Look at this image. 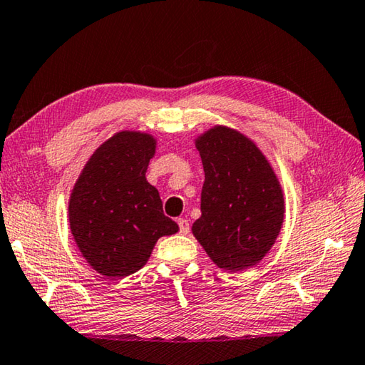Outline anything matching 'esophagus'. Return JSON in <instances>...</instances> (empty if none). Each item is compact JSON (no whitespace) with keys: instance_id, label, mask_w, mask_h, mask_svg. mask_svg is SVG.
<instances>
[{"instance_id":"esophagus-1","label":"esophagus","mask_w":365,"mask_h":365,"mask_svg":"<svg viewBox=\"0 0 365 365\" xmlns=\"http://www.w3.org/2000/svg\"><path fill=\"white\" fill-rule=\"evenodd\" d=\"M178 226H179V232H181V234H187L189 229H190L189 221L184 220V218H179L178 220Z\"/></svg>"}]
</instances>
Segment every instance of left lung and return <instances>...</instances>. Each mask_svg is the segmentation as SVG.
Segmentation results:
<instances>
[{"label": "left lung", "mask_w": 365, "mask_h": 365, "mask_svg": "<svg viewBox=\"0 0 365 365\" xmlns=\"http://www.w3.org/2000/svg\"><path fill=\"white\" fill-rule=\"evenodd\" d=\"M197 149L205 182L192 232L221 269H247L269 252L282 227L277 178L258 147L229 128L210 130Z\"/></svg>", "instance_id": "obj_1"}]
</instances>
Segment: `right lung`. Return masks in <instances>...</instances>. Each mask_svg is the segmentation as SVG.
Instances as JSON below:
<instances>
[{"mask_svg": "<svg viewBox=\"0 0 365 365\" xmlns=\"http://www.w3.org/2000/svg\"><path fill=\"white\" fill-rule=\"evenodd\" d=\"M155 140L121 131L89 158L70 197V229L86 261L106 277L139 271L162 235L178 232L145 179Z\"/></svg>", "mask_w": 365, "mask_h": 365, "instance_id": "add662e5", "label": "right lung"}]
</instances>
